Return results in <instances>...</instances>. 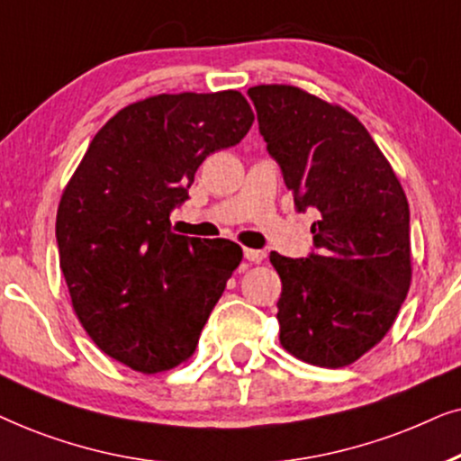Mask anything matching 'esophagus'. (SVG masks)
Wrapping results in <instances>:
<instances>
[{"instance_id":"1","label":"esophagus","mask_w":461,"mask_h":461,"mask_svg":"<svg viewBox=\"0 0 461 461\" xmlns=\"http://www.w3.org/2000/svg\"><path fill=\"white\" fill-rule=\"evenodd\" d=\"M244 257H247L250 263H261L263 259H266V253H263V250H257V249H244Z\"/></svg>"}]
</instances>
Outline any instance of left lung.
Returning a JSON list of instances; mask_svg holds the SVG:
<instances>
[{
    "mask_svg": "<svg viewBox=\"0 0 461 461\" xmlns=\"http://www.w3.org/2000/svg\"><path fill=\"white\" fill-rule=\"evenodd\" d=\"M316 253L269 261L280 276V343L303 363L339 369L384 339L411 286L409 202L369 131L335 103L288 84L249 88Z\"/></svg>",
    "mask_w": 461,
    "mask_h": 461,
    "instance_id": "8db88e82",
    "label": "left lung"
}]
</instances>
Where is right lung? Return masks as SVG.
Masks as SVG:
<instances>
[{
  "mask_svg": "<svg viewBox=\"0 0 461 461\" xmlns=\"http://www.w3.org/2000/svg\"><path fill=\"white\" fill-rule=\"evenodd\" d=\"M253 120L238 90L147 96L95 134L63 189L57 242L73 312L98 349L132 371L192 358L240 266L236 242L173 234L168 214L200 164L240 143Z\"/></svg>",
  "mask_w": 461,
  "mask_h": 461,
  "instance_id": "1",
  "label": "right lung"
}]
</instances>
